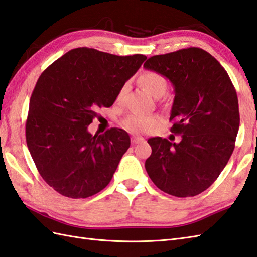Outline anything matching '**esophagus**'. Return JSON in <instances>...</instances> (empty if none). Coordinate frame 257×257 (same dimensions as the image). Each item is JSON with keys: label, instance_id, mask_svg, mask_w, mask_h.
Masks as SVG:
<instances>
[{"label": "esophagus", "instance_id": "34e87169", "mask_svg": "<svg viewBox=\"0 0 257 257\" xmlns=\"http://www.w3.org/2000/svg\"><path fill=\"white\" fill-rule=\"evenodd\" d=\"M143 141H145V138H142V137H138V136L131 137V142L133 143H140Z\"/></svg>", "mask_w": 257, "mask_h": 257}]
</instances>
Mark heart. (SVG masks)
<instances>
[{
	"label": "heart",
	"instance_id": "obj_1",
	"mask_svg": "<svg viewBox=\"0 0 257 257\" xmlns=\"http://www.w3.org/2000/svg\"><path fill=\"white\" fill-rule=\"evenodd\" d=\"M140 84L145 87L147 91L154 97H161L166 92L168 88V82L166 79L156 71L148 70L142 72L139 76ZM128 85H123L117 94V101H121L124 94L127 92ZM157 123V118L152 116L141 115V114H131L126 119H123L121 124L122 127L134 134H141L150 131Z\"/></svg>",
	"mask_w": 257,
	"mask_h": 257
}]
</instances>
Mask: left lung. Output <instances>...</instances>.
<instances>
[{
    "instance_id": "obj_1",
    "label": "left lung",
    "mask_w": 257,
    "mask_h": 257,
    "mask_svg": "<svg viewBox=\"0 0 257 257\" xmlns=\"http://www.w3.org/2000/svg\"><path fill=\"white\" fill-rule=\"evenodd\" d=\"M143 67L172 82L171 131L182 136L180 143L148 140V175L169 195H198L217 180L234 150L240 126L235 88L217 59L197 47L153 56Z\"/></svg>"
}]
</instances>
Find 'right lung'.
<instances>
[{"instance_id":"obj_1","label":"right lung","mask_w":257,"mask_h":257,"mask_svg":"<svg viewBox=\"0 0 257 257\" xmlns=\"http://www.w3.org/2000/svg\"><path fill=\"white\" fill-rule=\"evenodd\" d=\"M147 59L76 48L51 63L29 100L26 142L36 168L50 187L70 198H87L111 181L130 147L126 131L92 135L97 109L110 107L124 83Z\"/></svg>"}]
</instances>
